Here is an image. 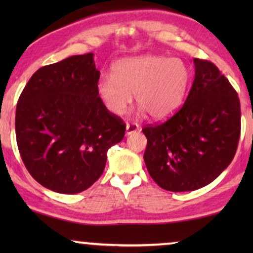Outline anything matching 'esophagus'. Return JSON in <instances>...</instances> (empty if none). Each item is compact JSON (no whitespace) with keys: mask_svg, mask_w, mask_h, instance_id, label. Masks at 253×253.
<instances>
[{"mask_svg":"<svg viewBox=\"0 0 253 253\" xmlns=\"http://www.w3.org/2000/svg\"><path fill=\"white\" fill-rule=\"evenodd\" d=\"M140 130H141V127L138 126L137 123H127L126 127V136H129V134H132Z\"/></svg>","mask_w":253,"mask_h":253,"instance_id":"obj_1","label":"esophagus"}]
</instances>
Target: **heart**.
<instances>
[{
  "label": "heart",
  "mask_w": 253,
  "mask_h": 253,
  "mask_svg": "<svg viewBox=\"0 0 253 253\" xmlns=\"http://www.w3.org/2000/svg\"><path fill=\"white\" fill-rule=\"evenodd\" d=\"M190 79L191 72L181 58L146 54L116 62L112 76L99 78L96 92L114 115H122L134 94L141 112L166 120L181 108Z\"/></svg>",
  "instance_id": "heart-1"
}]
</instances>
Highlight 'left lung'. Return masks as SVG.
Listing matches in <instances>:
<instances>
[{
    "mask_svg": "<svg viewBox=\"0 0 253 253\" xmlns=\"http://www.w3.org/2000/svg\"><path fill=\"white\" fill-rule=\"evenodd\" d=\"M195 79L182 108L147 126L144 161L160 188L193 191L213 182L233 161L241 134V103L216 65L195 58Z\"/></svg>",
    "mask_w": 253,
    "mask_h": 253,
    "instance_id": "left-lung-1",
    "label": "left lung"
}]
</instances>
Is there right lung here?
<instances>
[{
    "label": "right lung",
    "instance_id": "right-lung-1",
    "mask_svg": "<svg viewBox=\"0 0 253 253\" xmlns=\"http://www.w3.org/2000/svg\"><path fill=\"white\" fill-rule=\"evenodd\" d=\"M93 53L74 55L34 72L16 108V138L31 176L51 191L74 195L102 175L107 151L126 124L96 92Z\"/></svg>",
    "mask_w": 253,
    "mask_h": 253
}]
</instances>
